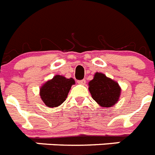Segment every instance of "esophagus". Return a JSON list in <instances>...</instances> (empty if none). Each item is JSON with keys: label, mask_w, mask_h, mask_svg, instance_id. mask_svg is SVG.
Returning a JSON list of instances; mask_svg holds the SVG:
<instances>
[{"label": "esophagus", "mask_w": 155, "mask_h": 155, "mask_svg": "<svg viewBox=\"0 0 155 155\" xmlns=\"http://www.w3.org/2000/svg\"><path fill=\"white\" fill-rule=\"evenodd\" d=\"M78 83L79 85H85V83H86V81L85 79H83V80H81V81H78Z\"/></svg>", "instance_id": "obj_1"}]
</instances>
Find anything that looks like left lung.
Here are the masks:
<instances>
[{
    "instance_id": "left-lung-1",
    "label": "left lung",
    "mask_w": 155,
    "mask_h": 155,
    "mask_svg": "<svg viewBox=\"0 0 155 155\" xmlns=\"http://www.w3.org/2000/svg\"><path fill=\"white\" fill-rule=\"evenodd\" d=\"M89 90L93 99L103 108L114 106L119 101L121 94L118 82L98 72L89 82Z\"/></svg>"
}]
</instances>
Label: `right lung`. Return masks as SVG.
Wrapping results in <instances>:
<instances>
[{"label": "right lung", "instance_id": "right-lung-1", "mask_svg": "<svg viewBox=\"0 0 155 155\" xmlns=\"http://www.w3.org/2000/svg\"><path fill=\"white\" fill-rule=\"evenodd\" d=\"M74 84L75 81L72 78H66L62 75H55L40 87L41 100L49 108L58 107L66 101L71 86Z\"/></svg>", "mask_w": 155, "mask_h": 155}]
</instances>
